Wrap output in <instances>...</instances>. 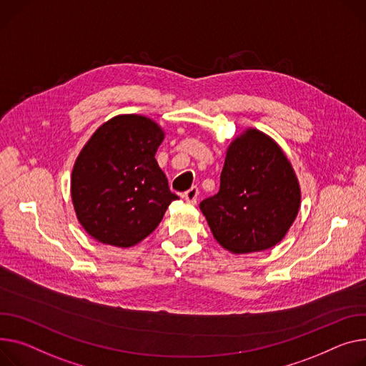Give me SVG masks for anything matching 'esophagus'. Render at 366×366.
Masks as SVG:
<instances>
[{
  "label": "esophagus",
  "mask_w": 366,
  "mask_h": 366,
  "mask_svg": "<svg viewBox=\"0 0 366 366\" xmlns=\"http://www.w3.org/2000/svg\"><path fill=\"white\" fill-rule=\"evenodd\" d=\"M187 203L189 204H196L197 203V197H199V188L197 187H191L188 191L184 192V196Z\"/></svg>",
  "instance_id": "1"
}]
</instances>
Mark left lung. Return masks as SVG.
Wrapping results in <instances>:
<instances>
[{"label": "left lung", "instance_id": "left-lung-1", "mask_svg": "<svg viewBox=\"0 0 366 366\" xmlns=\"http://www.w3.org/2000/svg\"><path fill=\"white\" fill-rule=\"evenodd\" d=\"M299 207L293 167L278 145L256 129L231 142L219 192L200 203L216 241L237 254L278 244Z\"/></svg>", "mask_w": 366, "mask_h": 366}]
</instances>
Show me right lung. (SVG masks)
I'll return each instance as SVG.
<instances>
[{
	"mask_svg": "<svg viewBox=\"0 0 366 366\" xmlns=\"http://www.w3.org/2000/svg\"><path fill=\"white\" fill-rule=\"evenodd\" d=\"M162 141L163 131L153 120L122 114L86 142L71 172V200L91 237L131 247L150 235L179 199L154 159Z\"/></svg>",
	"mask_w": 366,
	"mask_h": 366,
	"instance_id": "add662e5",
	"label": "right lung"
}]
</instances>
